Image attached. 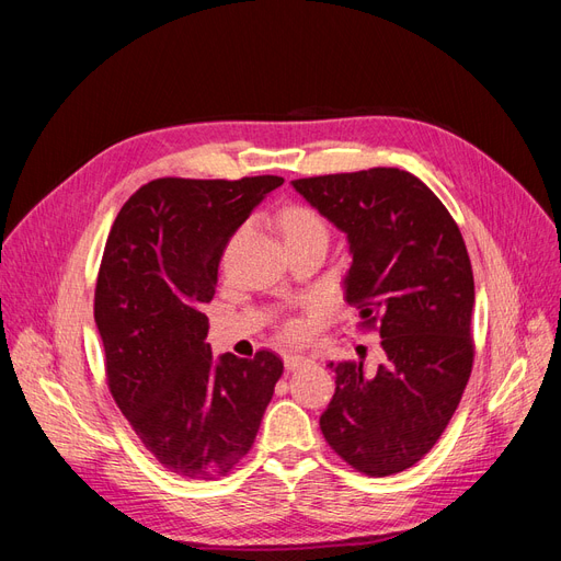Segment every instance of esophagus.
<instances>
[{
    "instance_id": "obj_1",
    "label": "esophagus",
    "mask_w": 561,
    "mask_h": 561,
    "mask_svg": "<svg viewBox=\"0 0 561 561\" xmlns=\"http://www.w3.org/2000/svg\"><path fill=\"white\" fill-rule=\"evenodd\" d=\"M283 363H285V369H299L304 363H307V358H304V355H299V353H285L283 355Z\"/></svg>"
}]
</instances>
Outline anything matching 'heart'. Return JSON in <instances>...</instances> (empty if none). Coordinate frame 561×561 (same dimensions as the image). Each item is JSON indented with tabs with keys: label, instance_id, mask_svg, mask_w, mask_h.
<instances>
[{
	"label": "heart",
	"instance_id": "heart-1",
	"mask_svg": "<svg viewBox=\"0 0 561 561\" xmlns=\"http://www.w3.org/2000/svg\"><path fill=\"white\" fill-rule=\"evenodd\" d=\"M283 229H285V236H295V233H307V231H325V225H322V219L313 210L293 208L283 217ZM301 334H304L301 322H290V325H287V336L297 339Z\"/></svg>",
	"mask_w": 561,
	"mask_h": 561
}]
</instances>
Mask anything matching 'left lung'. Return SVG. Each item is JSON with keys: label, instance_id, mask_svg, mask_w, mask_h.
I'll return each instance as SVG.
<instances>
[{"label": "left lung", "instance_id": "8db88e82", "mask_svg": "<svg viewBox=\"0 0 561 561\" xmlns=\"http://www.w3.org/2000/svg\"><path fill=\"white\" fill-rule=\"evenodd\" d=\"M346 233L344 295L379 325L386 360L330 363L328 445L371 478L412 468L445 433L472 369L474 280L463 236L426 184L400 168L293 180Z\"/></svg>", "mask_w": 561, "mask_h": 561}]
</instances>
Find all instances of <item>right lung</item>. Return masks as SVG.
Here are the masks:
<instances>
[{"instance_id": "add662e5", "label": "right lung", "mask_w": 561, "mask_h": 561, "mask_svg": "<svg viewBox=\"0 0 561 561\" xmlns=\"http://www.w3.org/2000/svg\"><path fill=\"white\" fill-rule=\"evenodd\" d=\"M283 178H161L118 210L95 285L112 398L142 445L192 480L227 474L250 451L274 386L276 353L215 358L203 307L222 252Z\"/></svg>"}]
</instances>
